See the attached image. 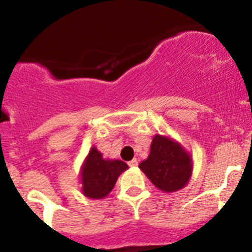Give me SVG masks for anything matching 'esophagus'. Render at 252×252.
<instances>
[{
  "label": "esophagus",
  "instance_id": "1",
  "mask_svg": "<svg viewBox=\"0 0 252 252\" xmlns=\"http://www.w3.org/2000/svg\"><path fill=\"white\" fill-rule=\"evenodd\" d=\"M128 164L130 167H136L138 164V162H137V160H136V158H132L131 161H129Z\"/></svg>",
  "mask_w": 252,
  "mask_h": 252
}]
</instances>
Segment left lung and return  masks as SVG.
Wrapping results in <instances>:
<instances>
[{
	"mask_svg": "<svg viewBox=\"0 0 252 252\" xmlns=\"http://www.w3.org/2000/svg\"><path fill=\"white\" fill-rule=\"evenodd\" d=\"M156 189L173 193L189 184L193 170L190 154L169 136L156 134L148 158L138 166Z\"/></svg>",
	"mask_w": 252,
	"mask_h": 252,
	"instance_id": "left-lung-1",
	"label": "left lung"
}]
</instances>
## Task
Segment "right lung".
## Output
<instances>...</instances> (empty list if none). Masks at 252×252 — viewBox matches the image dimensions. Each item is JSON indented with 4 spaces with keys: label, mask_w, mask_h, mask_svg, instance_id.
I'll list each match as a JSON object with an SVG mask.
<instances>
[{
    "label": "right lung",
    "mask_w": 252,
    "mask_h": 252,
    "mask_svg": "<svg viewBox=\"0 0 252 252\" xmlns=\"http://www.w3.org/2000/svg\"><path fill=\"white\" fill-rule=\"evenodd\" d=\"M128 169L121 160L104 158L96 147L90 149L80 168L82 192L90 199H103L115 187L118 176Z\"/></svg>",
    "instance_id": "right-lung-1"
}]
</instances>
